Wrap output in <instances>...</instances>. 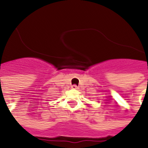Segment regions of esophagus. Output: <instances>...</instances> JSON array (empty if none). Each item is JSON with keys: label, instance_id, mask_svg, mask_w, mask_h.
<instances>
[{"label": "esophagus", "instance_id": "34e87169", "mask_svg": "<svg viewBox=\"0 0 148 148\" xmlns=\"http://www.w3.org/2000/svg\"><path fill=\"white\" fill-rule=\"evenodd\" d=\"M71 88L73 90H77V89H78V87H77L76 84H74V85L71 86Z\"/></svg>", "mask_w": 148, "mask_h": 148}]
</instances>
